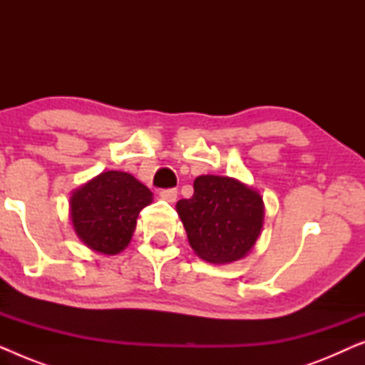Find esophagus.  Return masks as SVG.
Returning a JSON list of instances; mask_svg holds the SVG:
<instances>
[{"label":"esophagus","instance_id":"obj_1","mask_svg":"<svg viewBox=\"0 0 365 365\" xmlns=\"http://www.w3.org/2000/svg\"><path fill=\"white\" fill-rule=\"evenodd\" d=\"M159 197L168 202H174L178 197V189H163V191L159 192Z\"/></svg>","mask_w":365,"mask_h":365}]
</instances>
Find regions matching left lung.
I'll list each match as a JSON object with an SVG mask.
<instances>
[{"label":"left lung","instance_id":"left-lung-1","mask_svg":"<svg viewBox=\"0 0 365 365\" xmlns=\"http://www.w3.org/2000/svg\"><path fill=\"white\" fill-rule=\"evenodd\" d=\"M176 209L194 252L212 264L242 259L264 224L261 194L229 176L196 178L192 197L178 201Z\"/></svg>","mask_w":365,"mask_h":365}]
</instances>
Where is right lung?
Here are the masks:
<instances>
[{
    "instance_id": "1",
    "label": "right lung",
    "mask_w": 365,
    "mask_h": 365,
    "mask_svg": "<svg viewBox=\"0 0 365 365\" xmlns=\"http://www.w3.org/2000/svg\"><path fill=\"white\" fill-rule=\"evenodd\" d=\"M153 192L129 173L108 171L71 194L69 216L78 237L93 251L114 256L131 241Z\"/></svg>"
}]
</instances>
